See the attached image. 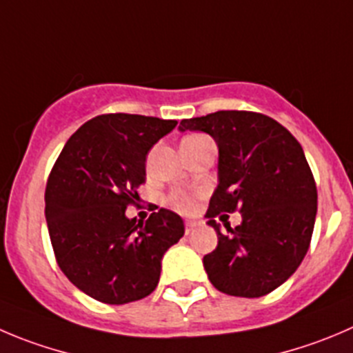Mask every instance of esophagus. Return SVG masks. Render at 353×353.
Segmentation results:
<instances>
[{"label": "esophagus", "mask_w": 353, "mask_h": 353, "mask_svg": "<svg viewBox=\"0 0 353 353\" xmlns=\"http://www.w3.org/2000/svg\"><path fill=\"white\" fill-rule=\"evenodd\" d=\"M197 225H199V221H196V220H185V232L190 234L194 229H196Z\"/></svg>", "instance_id": "1"}]
</instances>
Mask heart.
Listing matches in <instances>:
<instances>
[{
    "instance_id": "1",
    "label": "heart",
    "mask_w": 353,
    "mask_h": 353,
    "mask_svg": "<svg viewBox=\"0 0 353 353\" xmlns=\"http://www.w3.org/2000/svg\"><path fill=\"white\" fill-rule=\"evenodd\" d=\"M194 137H199V135H192V137H187V139H194ZM187 139H183V140H187ZM170 203H171V206H174L176 208V210H182V211H185V210H190V208H192V197L189 196V194H185V192H174L173 196H170Z\"/></svg>"
}]
</instances>
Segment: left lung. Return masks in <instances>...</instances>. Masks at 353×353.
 <instances>
[{
  "mask_svg": "<svg viewBox=\"0 0 353 353\" xmlns=\"http://www.w3.org/2000/svg\"><path fill=\"white\" fill-rule=\"evenodd\" d=\"M179 130L208 133L218 145V187L206 211L218 244L203 258L211 284L230 296H265L300 267L314 232L317 187L300 142L250 110L182 119ZM234 210L243 223L221 231L214 216Z\"/></svg>",
  "mask_w": 353,
  "mask_h": 353,
  "instance_id": "left-lung-1",
  "label": "left lung"
}]
</instances>
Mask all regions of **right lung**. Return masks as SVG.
Masks as SVG:
<instances>
[{"label":"right lung","instance_id":"right-lung-1","mask_svg":"<svg viewBox=\"0 0 353 353\" xmlns=\"http://www.w3.org/2000/svg\"><path fill=\"white\" fill-rule=\"evenodd\" d=\"M176 126L173 119L102 114L74 133L45 190L50 241L60 270L93 300L124 305L156 290L161 260L185 232L161 208L145 223L126 218L145 183L147 154Z\"/></svg>","mask_w":353,"mask_h":353}]
</instances>
